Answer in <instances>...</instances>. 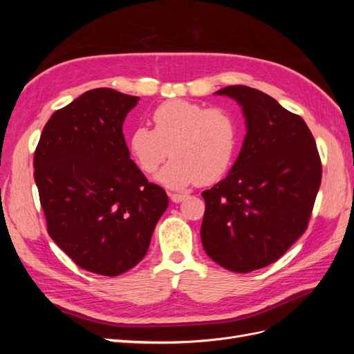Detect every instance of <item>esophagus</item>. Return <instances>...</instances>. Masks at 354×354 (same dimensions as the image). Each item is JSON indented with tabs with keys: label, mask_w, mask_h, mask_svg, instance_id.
Wrapping results in <instances>:
<instances>
[{
	"label": "esophagus",
	"mask_w": 354,
	"mask_h": 354,
	"mask_svg": "<svg viewBox=\"0 0 354 354\" xmlns=\"http://www.w3.org/2000/svg\"><path fill=\"white\" fill-rule=\"evenodd\" d=\"M171 196V201H173L174 203H178V202H183V201H186L189 196L187 195H185V194H173V195H169Z\"/></svg>",
	"instance_id": "1"
}]
</instances>
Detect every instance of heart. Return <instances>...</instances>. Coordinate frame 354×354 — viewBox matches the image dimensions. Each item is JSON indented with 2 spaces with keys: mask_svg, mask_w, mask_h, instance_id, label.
Instances as JSON below:
<instances>
[{
  "mask_svg": "<svg viewBox=\"0 0 354 354\" xmlns=\"http://www.w3.org/2000/svg\"><path fill=\"white\" fill-rule=\"evenodd\" d=\"M153 130L137 127L128 138L130 152L142 171L152 174L169 155L173 159L156 174L168 189L209 185L233 164L239 130L224 109H207L187 100H169L152 113Z\"/></svg>",
  "mask_w": 354,
  "mask_h": 354,
  "instance_id": "heart-1",
  "label": "heart"
}]
</instances>
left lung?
<instances>
[{"label": "left lung", "instance_id": "8db88e82", "mask_svg": "<svg viewBox=\"0 0 354 354\" xmlns=\"http://www.w3.org/2000/svg\"><path fill=\"white\" fill-rule=\"evenodd\" d=\"M236 102L246 134L226 178L202 192L203 250L248 273L279 260L307 229L322 180L313 134L269 94L246 85L216 93Z\"/></svg>", "mask_w": 354, "mask_h": 354}]
</instances>
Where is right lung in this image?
<instances>
[{"label": "right lung", "mask_w": 354, "mask_h": 354, "mask_svg": "<svg viewBox=\"0 0 354 354\" xmlns=\"http://www.w3.org/2000/svg\"><path fill=\"white\" fill-rule=\"evenodd\" d=\"M140 97L112 88L81 94L51 115L34 158L48 234L81 269L125 273L143 260L168 207L130 159L122 125Z\"/></svg>", "instance_id": "add662e5"}]
</instances>
